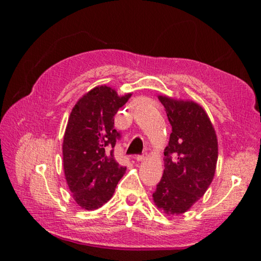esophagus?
Instances as JSON below:
<instances>
[{"label": "esophagus", "mask_w": 261, "mask_h": 261, "mask_svg": "<svg viewBox=\"0 0 261 261\" xmlns=\"http://www.w3.org/2000/svg\"><path fill=\"white\" fill-rule=\"evenodd\" d=\"M145 159H146V154H141V155H137V156H136V160L138 161V162L144 161Z\"/></svg>", "instance_id": "1"}]
</instances>
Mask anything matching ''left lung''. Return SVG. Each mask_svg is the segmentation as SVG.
I'll return each instance as SVG.
<instances>
[{
    "instance_id": "obj_1",
    "label": "left lung",
    "mask_w": 261,
    "mask_h": 261,
    "mask_svg": "<svg viewBox=\"0 0 261 261\" xmlns=\"http://www.w3.org/2000/svg\"><path fill=\"white\" fill-rule=\"evenodd\" d=\"M159 100L173 131L165 148V170L153 200L166 214H183L204 196L213 180L218 139L201 106L166 95H159Z\"/></svg>"
}]
</instances>
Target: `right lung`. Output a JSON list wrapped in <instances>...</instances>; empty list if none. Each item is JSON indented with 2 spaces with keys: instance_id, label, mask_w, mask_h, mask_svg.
<instances>
[{
  "instance_id": "right-lung-1",
  "label": "right lung",
  "mask_w": 261,
  "mask_h": 261,
  "mask_svg": "<svg viewBox=\"0 0 261 261\" xmlns=\"http://www.w3.org/2000/svg\"><path fill=\"white\" fill-rule=\"evenodd\" d=\"M131 93L120 96L112 87L96 86L77 101L65 129L63 168L74 201L87 211L96 210L113 197L126 168L114 158L120 134L114 116Z\"/></svg>"
}]
</instances>
